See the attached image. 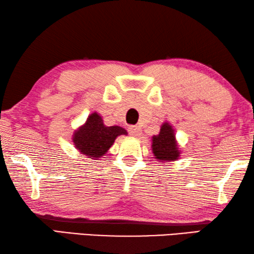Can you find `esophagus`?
Segmentation results:
<instances>
[{
    "label": "esophagus",
    "instance_id": "1",
    "mask_svg": "<svg viewBox=\"0 0 254 254\" xmlns=\"http://www.w3.org/2000/svg\"><path fill=\"white\" fill-rule=\"evenodd\" d=\"M140 128L138 126H129L128 127V132H129L130 136H139L140 135Z\"/></svg>",
    "mask_w": 254,
    "mask_h": 254
}]
</instances>
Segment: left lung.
Listing matches in <instances>:
<instances>
[{
  "instance_id": "8db88e82",
  "label": "left lung",
  "mask_w": 254,
  "mask_h": 254,
  "mask_svg": "<svg viewBox=\"0 0 254 254\" xmlns=\"http://www.w3.org/2000/svg\"><path fill=\"white\" fill-rule=\"evenodd\" d=\"M153 153L157 160H177L180 152L178 151L173 129L169 124H164L159 135L153 137Z\"/></svg>"
}]
</instances>
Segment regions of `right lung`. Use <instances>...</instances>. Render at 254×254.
Wrapping results in <instances>:
<instances>
[{
	"instance_id": "obj_1",
	"label": "right lung",
	"mask_w": 254,
	"mask_h": 254,
	"mask_svg": "<svg viewBox=\"0 0 254 254\" xmlns=\"http://www.w3.org/2000/svg\"><path fill=\"white\" fill-rule=\"evenodd\" d=\"M126 134L127 131L119 126L107 127L102 118L94 112L89 116L84 126L74 134L73 142L82 154L98 160L110 148L116 137Z\"/></svg>"
}]
</instances>
